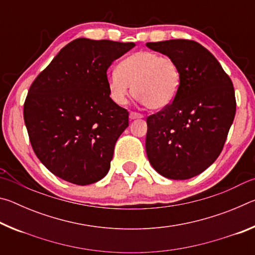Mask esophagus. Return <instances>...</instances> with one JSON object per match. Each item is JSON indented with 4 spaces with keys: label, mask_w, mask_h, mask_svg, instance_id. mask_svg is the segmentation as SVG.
Wrapping results in <instances>:
<instances>
[{
    "label": "esophagus",
    "mask_w": 255,
    "mask_h": 255,
    "mask_svg": "<svg viewBox=\"0 0 255 255\" xmlns=\"http://www.w3.org/2000/svg\"><path fill=\"white\" fill-rule=\"evenodd\" d=\"M144 116L141 115V114H138V112H130V114H129V118H130L131 120H135V119H140V118H143Z\"/></svg>",
    "instance_id": "obj_1"
}]
</instances>
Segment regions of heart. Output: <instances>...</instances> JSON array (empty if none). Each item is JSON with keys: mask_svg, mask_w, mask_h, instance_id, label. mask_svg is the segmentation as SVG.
<instances>
[{"mask_svg": "<svg viewBox=\"0 0 255 255\" xmlns=\"http://www.w3.org/2000/svg\"><path fill=\"white\" fill-rule=\"evenodd\" d=\"M108 90L118 105H126L132 92L138 100L153 110L169 107L182 84L180 66L169 56L139 50L127 56L117 70L108 75Z\"/></svg>", "mask_w": 255, "mask_h": 255, "instance_id": "obj_1", "label": "heart"}]
</instances>
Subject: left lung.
I'll return each instance as SVG.
<instances>
[{
    "label": "left lung",
    "instance_id": "left-lung-1",
    "mask_svg": "<svg viewBox=\"0 0 255 255\" xmlns=\"http://www.w3.org/2000/svg\"><path fill=\"white\" fill-rule=\"evenodd\" d=\"M146 46L173 58L182 74L175 100L146 122L148 161L167 179L193 178L216 161L225 144L236 111L233 83L215 56L196 41Z\"/></svg>",
    "mask_w": 255,
    "mask_h": 255
}]
</instances>
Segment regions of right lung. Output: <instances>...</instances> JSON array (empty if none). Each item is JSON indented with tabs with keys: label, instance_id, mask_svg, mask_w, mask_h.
Masks as SVG:
<instances>
[{
	"label": "right lung",
	"instance_id": "obj_1",
	"mask_svg": "<svg viewBox=\"0 0 255 255\" xmlns=\"http://www.w3.org/2000/svg\"><path fill=\"white\" fill-rule=\"evenodd\" d=\"M133 42L79 38L33 81L23 108L30 143L58 178L86 185L110 170L128 111L110 98L107 70Z\"/></svg>",
	"mask_w": 255,
	"mask_h": 255
}]
</instances>
